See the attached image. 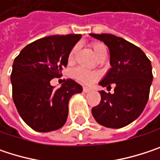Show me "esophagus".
Listing matches in <instances>:
<instances>
[{"instance_id": "esophagus-1", "label": "esophagus", "mask_w": 160, "mask_h": 160, "mask_svg": "<svg viewBox=\"0 0 160 160\" xmlns=\"http://www.w3.org/2000/svg\"><path fill=\"white\" fill-rule=\"evenodd\" d=\"M82 91H83L84 92H89L91 91V89L88 88V87H83V88H82Z\"/></svg>"}]
</instances>
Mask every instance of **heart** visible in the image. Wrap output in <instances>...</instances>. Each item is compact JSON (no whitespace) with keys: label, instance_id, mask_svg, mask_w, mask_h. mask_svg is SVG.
<instances>
[{"label":"heart","instance_id":"obj_1","mask_svg":"<svg viewBox=\"0 0 160 160\" xmlns=\"http://www.w3.org/2000/svg\"><path fill=\"white\" fill-rule=\"evenodd\" d=\"M92 50L93 52V53L95 54V56L100 59L102 57H106L107 56V47L103 42H94L91 44ZM77 51H78V47L74 46L73 48L70 50L68 56V62L69 64H72L75 60L76 54H77ZM73 77L77 80H79L82 83H86L89 84L95 80H97L99 78V74L95 71H90L84 68H76L73 72H72Z\"/></svg>","mask_w":160,"mask_h":160}]
</instances>
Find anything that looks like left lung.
<instances>
[{
  "instance_id": "1",
  "label": "left lung",
  "mask_w": 160,
  "mask_h": 160,
  "mask_svg": "<svg viewBox=\"0 0 160 160\" xmlns=\"http://www.w3.org/2000/svg\"><path fill=\"white\" fill-rule=\"evenodd\" d=\"M104 42L110 52L111 68L100 85L114 93L100 91L101 101L92 108L95 120L107 127L119 129L135 120L148 101L153 80L152 66L144 52L130 42L112 34H90Z\"/></svg>"
}]
</instances>
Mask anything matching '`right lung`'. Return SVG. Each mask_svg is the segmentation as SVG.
Here are the masks:
<instances>
[{"instance_id": "1", "label": "right lung", "mask_w": 160, "mask_h": 160, "mask_svg": "<svg viewBox=\"0 0 160 160\" xmlns=\"http://www.w3.org/2000/svg\"><path fill=\"white\" fill-rule=\"evenodd\" d=\"M80 34L52 35L39 39L15 58L11 73L13 100L22 119L33 130L48 132L64 126L68 101L82 87L68 79L60 88L50 84L68 65L70 50Z\"/></svg>"}]
</instances>
